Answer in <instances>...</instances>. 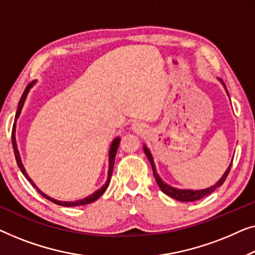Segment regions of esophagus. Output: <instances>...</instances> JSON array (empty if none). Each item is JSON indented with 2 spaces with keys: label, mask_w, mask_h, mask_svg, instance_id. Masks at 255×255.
<instances>
[{
  "label": "esophagus",
  "mask_w": 255,
  "mask_h": 255,
  "mask_svg": "<svg viewBox=\"0 0 255 255\" xmlns=\"http://www.w3.org/2000/svg\"><path fill=\"white\" fill-rule=\"evenodd\" d=\"M132 130L137 132V134H142V132L145 131V128L142 124H134L132 125Z\"/></svg>",
  "instance_id": "obj_1"
}]
</instances>
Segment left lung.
<instances>
[{
	"label": "left lung",
	"instance_id": "1",
	"mask_svg": "<svg viewBox=\"0 0 255 255\" xmlns=\"http://www.w3.org/2000/svg\"><path fill=\"white\" fill-rule=\"evenodd\" d=\"M144 152L146 157H148V159L150 160V164H151V167H152V172H153V177H155L157 184H158L159 188L162 189V192L165 193V194L171 196V198H173L175 200L178 201H182V202H191V201H196V200H200L204 198V196L209 195L213 193L215 189L220 187V186L223 185V182L225 181V179H227V177L229 175V172H230L231 170V166H232V162L230 164V166L228 167V170L225 171V173L223 174V177H222L220 179V181H217L216 184H215L214 186H211V187L209 188H206V189H201V191H188V189H177V188H173L171 187V186H168L165 184V182H163L162 179L159 178V175L157 174L156 172V167L155 165H153V159H152V156L151 153H150L149 149L146 148V146H144Z\"/></svg>",
	"mask_w": 255,
	"mask_h": 255
}]
</instances>
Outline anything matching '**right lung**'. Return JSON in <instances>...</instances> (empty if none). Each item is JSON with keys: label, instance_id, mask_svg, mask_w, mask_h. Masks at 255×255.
Listing matches in <instances>:
<instances>
[{"label": "right lung", "instance_id": "right-lung-1", "mask_svg": "<svg viewBox=\"0 0 255 255\" xmlns=\"http://www.w3.org/2000/svg\"><path fill=\"white\" fill-rule=\"evenodd\" d=\"M33 84H34V82H32L31 84H27V87L25 88V90H24V92H23V95H21L20 99H19V103H18V109H17V112H16V117H15V119H17V118L19 117L20 111H21V107H23V105H24V102H25V98H26L27 92H28V90H30L31 87H32V85H33ZM15 127H16V126H15V124H13V126H12V132H11V139H12L13 152H15V157H16L17 164H18V166H19V168H20V171L23 172V174L25 175V177H26L27 180L31 182L32 186H33V187H34L35 189H37V191H38L39 193H40V194H41L42 196H44V198H46V199L49 200V201H52V202H54V203H56V204H59V206H63V207H77V206H85V204L92 203L93 201H96L97 199H99L100 196H102V195L104 194V192L106 191L107 186H109V184H110L111 178H112V172H113V166H114V160H116V155H117L118 148H119V144H120V138H119V137L114 139L113 143H112V145H111V150H110V168H109V177H107V181H106V184L104 185L103 187L100 188L98 192H96L95 194L90 195V196H89V198H87V199H83V200L76 201V202H63V201H57V200H54V199H51V198H49V196H47L46 194H44V193L39 191V189L37 188V186H35V185L33 184V181H32L30 178H28V175H27V173H26V171H25V168H24V166H23V163H21V160H20V156H19L18 150H17L16 138H15V129H16Z\"/></svg>", "mask_w": 255, "mask_h": 255}]
</instances>
